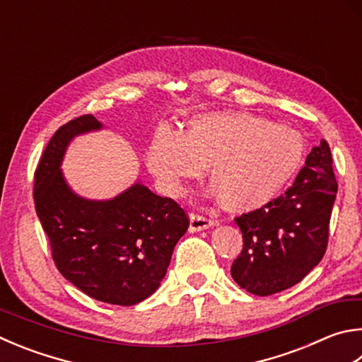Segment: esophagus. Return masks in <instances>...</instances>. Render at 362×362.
<instances>
[{
  "mask_svg": "<svg viewBox=\"0 0 362 362\" xmlns=\"http://www.w3.org/2000/svg\"><path fill=\"white\" fill-rule=\"evenodd\" d=\"M214 225L215 221L212 218H207V216H202L198 214H189V231L192 233L202 231V229H207Z\"/></svg>",
  "mask_w": 362,
  "mask_h": 362,
  "instance_id": "obj_1",
  "label": "esophagus"
}]
</instances>
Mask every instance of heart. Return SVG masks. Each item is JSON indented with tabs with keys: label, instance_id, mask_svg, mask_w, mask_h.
I'll use <instances>...</instances> for the list:
<instances>
[{
	"label": "heart",
	"instance_id": "obj_1",
	"mask_svg": "<svg viewBox=\"0 0 362 362\" xmlns=\"http://www.w3.org/2000/svg\"><path fill=\"white\" fill-rule=\"evenodd\" d=\"M302 136L288 124L242 110L198 114L175 131L160 127L147 150V166L163 192L180 196L185 182L207 164L223 206L239 212L271 202L300 168Z\"/></svg>",
	"mask_w": 362,
	"mask_h": 362
}]
</instances>
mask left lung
<instances>
[{"label":"left lung","mask_w":362,"mask_h":362,"mask_svg":"<svg viewBox=\"0 0 362 362\" xmlns=\"http://www.w3.org/2000/svg\"><path fill=\"white\" fill-rule=\"evenodd\" d=\"M336 194L332 155L321 141L284 194L235 218L244 238L231 266L235 284L256 296L299 284L326 253Z\"/></svg>","instance_id":"1"}]
</instances>
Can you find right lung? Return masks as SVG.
I'll use <instances>...</instances> for the list:
<instances>
[{
  "label": "right lung",
  "instance_id": "right-lung-1",
  "mask_svg": "<svg viewBox=\"0 0 362 362\" xmlns=\"http://www.w3.org/2000/svg\"><path fill=\"white\" fill-rule=\"evenodd\" d=\"M101 127L81 115L57 129L36 168L33 196L63 277L96 300L134 305L158 290L189 220L174 199L141 183L109 201L72 193L60 170L64 150L74 136Z\"/></svg>",
  "mask_w": 362,
  "mask_h": 362
}]
</instances>
